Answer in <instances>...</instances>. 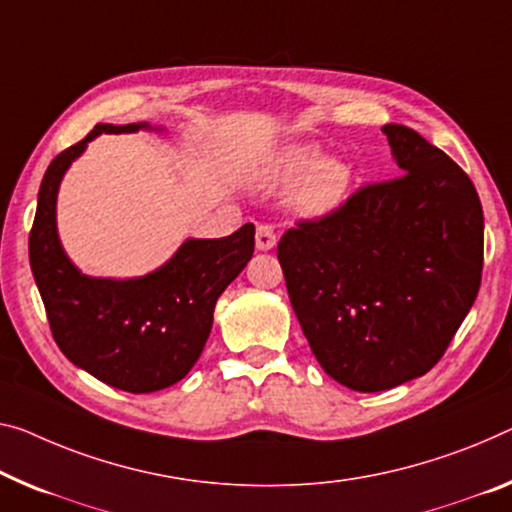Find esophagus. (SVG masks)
<instances>
[{"instance_id":"esophagus-1","label":"esophagus","mask_w":512,"mask_h":512,"mask_svg":"<svg viewBox=\"0 0 512 512\" xmlns=\"http://www.w3.org/2000/svg\"><path fill=\"white\" fill-rule=\"evenodd\" d=\"M274 245H277V233H274V229L270 224H261L256 229V249L261 251H267L272 249Z\"/></svg>"}]
</instances>
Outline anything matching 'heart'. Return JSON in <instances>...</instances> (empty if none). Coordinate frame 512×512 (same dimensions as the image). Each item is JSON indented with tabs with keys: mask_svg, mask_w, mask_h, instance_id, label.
Returning <instances> with one entry per match:
<instances>
[{
	"mask_svg": "<svg viewBox=\"0 0 512 512\" xmlns=\"http://www.w3.org/2000/svg\"><path fill=\"white\" fill-rule=\"evenodd\" d=\"M313 146H295L283 153L272 169L274 183H293V206L302 217L320 219L341 206L350 187L348 164L325 157Z\"/></svg>",
	"mask_w": 512,
	"mask_h": 512,
	"instance_id": "1",
	"label": "heart"
}]
</instances>
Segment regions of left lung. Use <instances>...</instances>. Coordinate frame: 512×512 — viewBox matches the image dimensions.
<instances>
[{
	"instance_id": "1",
	"label": "left lung",
	"mask_w": 512,
	"mask_h": 512,
	"mask_svg": "<svg viewBox=\"0 0 512 512\" xmlns=\"http://www.w3.org/2000/svg\"><path fill=\"white\" fill-rule=\"evenodd\" d=\"M403 174L359 187L281 235L290 304L329 377L361 393L426 375L474 304L483 208L474 183L407 125L382 128Z\"/></svg>"
}]
</instances>
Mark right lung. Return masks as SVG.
Returning <instances> with one entry per match:
<instances>
[{
  "instance_id": "right-lung-1",
  "label": "right lung",
  "mask_w": 512,
  "mask_h": 512,
  "mask_svg": "<svg viewBox=\"0 0 512 512\" xmlns=\"http://www.w3.org/2000/svg\"><path fill=\"white\" fill-rule=\"evenodd\" d=\"M148 123H98L47 167L29 263L59 350L109 387L130 393L167 389L190 373L212 329L224 288L254 254V224L219 240H187L174 258L139 279H93L70 263L57 235V192L66 169L102 132H137Z\"/></svg>"
}]
</instances>
